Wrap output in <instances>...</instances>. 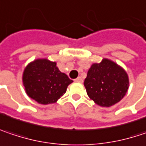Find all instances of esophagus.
<instances>
[{
    "label": "esophagus",
    "instance_id": "34e87169",
    "mask_svg": "<svg viewBox=\"0 0 146 146\" xmlns=\"http://www.w3.org/2000/svg\"><path fill=\"white\" fill-rule=\"evenodd\" d=\"M74 81H75V82H78V83H82V82H83V79H82L81 77H78V78H77L76 79H74Z\"/></svg>",
    "mask_w": 146,
    "mask_h": 146
}]
</instances>
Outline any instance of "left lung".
<instances>
[{"mask_svg": "<svg viewBox=\"0 0 146 146\" xmlns=\"http://www.w3.org/2000/svg\"><path fill=\"white\" fill-rule=\"evenodd\" d=\"M84 84L89 99L101 107H111L119 103L129 86L125 70L108 58L91 65Z\"/></svg>", "mask_w": 146, "mask_h": 146, "instance_id": "8db88e82", "label": "left lung"}]
</instances>
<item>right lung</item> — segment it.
Here are the masks:
<instances>
[{"instance_id": "add662e5", "label": "right lung", "mask_w": 146, "mask_h": 146, "mask_svg": "<svg viewBox=\"0 0 146 146\" xmlns=\"http://www.w3.org/2000/svg\"><path fill=\"white\" fill-rule=\"evenodd\" d=\"M73 82L60 72L56 62L47 58L29 62L22 73V84L28 97L44 105L55 104Z\"/></svg>"}]
</instances>
